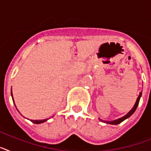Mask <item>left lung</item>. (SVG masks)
<instances>
[{
  "label": "left lung",
  "instance_id": "8db88e82",
  "mask_svg": "<svg viewBox=\"0 0 151 151\" xmlns=\"http://www.w3.org/2000/svg\"><path fill=\"white\" fill-rule=\"evenodd\" d=\"M141 95H142V93H141V92H140L139 96L137 97V100H136V102H135V104H134V106H133V107L132 108V110H131L130 111H129V113L126 114V115L124 116L121 117V118H119V119H115V120H113V121H106V120H103V119H99L100 121H101V122H105V123L110 124V125H118V124L121 123V122H123L124 120H125L126 119L129 118V117H130L132 115L133 113H134V111H135L136 109H137V107H138V104H139V101H140V99H141Z\"/></svg>",
  "mask_w": 151,
  "mask_h": 151
}]
</instances>
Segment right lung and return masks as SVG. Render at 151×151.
I'll return each instance as SVG.
<instances>
[{
  "label": "right lung",
  "mask_w": 151,
  "mask_h": 151,
  "mask_svg": "<svg viewBox=\"0 0 151 151\" xmlns=\"http://www.w3.org/2000/svg\"><path fill=\"white\" fill-rule=\"evenodd\" d=\"M11 96H12V98H13V103H14V100H13V94H12V91H11ZM14 104H15V103H14ZM15 106H16V104H15ZM16 107H17V106H16ZM18 111H19V110H18ZM47 120V119H41V120H32V119H31V121H32V122L33 123H35V124L43 123V122H46Z\"/></svg>",
  "instance_id": "obj_1"
}]
</instances>
